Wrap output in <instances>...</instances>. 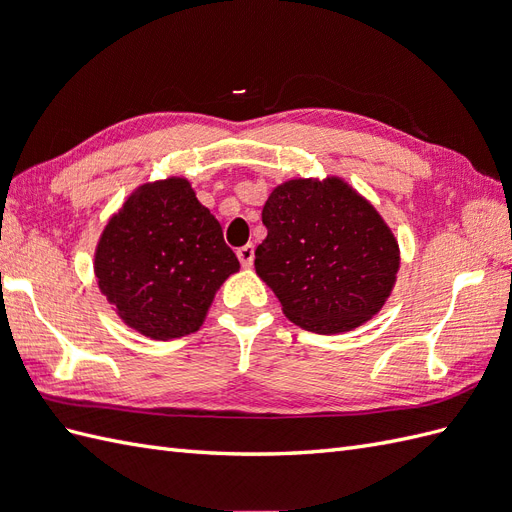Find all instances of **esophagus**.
I'll return each mask as SVG.
<instances>
[{
	"instance_id": "esophagus-1",
	"label": "esophagus",
	"mask_w": 512,
	"mask_h": 512,
	"mask_svg": "<svg viewBox=\"0 0 512 512\" xmlns=\"http://www.w3.org/2000/svg\"><path fill=\"white\" fill-rule=\"evenodd\" d=\"M237 258L241 260L243 267H252V262H254V245L247 243V245L239 247V250H237Z\"/></svg>"
}]
</instances>
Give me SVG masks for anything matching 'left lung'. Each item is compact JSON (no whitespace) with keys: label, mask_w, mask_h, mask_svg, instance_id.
Here are the masks:
<instances>
[{"label":"left lung","mask_w":512,"mask_h":512,"mask_svg":"<svg viewBox=\"0 0 512 512\" xmlns=\"http://www.w3.org/2000/svg\"><path fill=\"white\" fill-rule=\"evenodd\" d=\"M256 273L288 320L320 335L374 318L399 271V245L376 207L339 177L290 179L262 207Z\"/></svg>","instance_id":"left-lung-1"}]
</instances>
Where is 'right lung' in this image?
<instances>
[{
  "mask_svg": "<svg viewBox=\"0 0 512 512\" xmlns=\"http://www.w3.org/2000/svg\"><path fill=\"white\" fill-rule=\"evenodd\" d=\"M100 292L117 316L151 339L203 327L215 292L239 271L222 226L188 179L136 188L104 226L94 258Z\"/></svg>",
  "mask_w": 512,
  "mask_h": 512,
  "instance_id": "1",
  "label": "right lung"
}]
</instances>
